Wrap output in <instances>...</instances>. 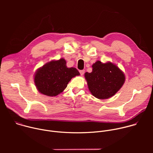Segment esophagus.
Masks as SVG:
<instances>
[{
  "mask_svg": "<svg viewBox=\"0 0 153 153\" xmlns=\"http://www.w3.org/2000/svg\"><path fill=\"white\" fill-rule=\"evenodd\" d=\"M79 72H80V75L83 76L84 74V73H85V70H80V71H79Z\"/></svg>",
  "mask_w": 153,
  "mask_h": 153,
  "instance_id": "obj_1",
  "label": "esophagus"
}]
</instances>
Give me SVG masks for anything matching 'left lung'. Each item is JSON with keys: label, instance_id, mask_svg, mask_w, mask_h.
I'll return each instance as SVG.
<instances>
[{"label": "left lung", "instance_id": "1", "mask_svg": "<svg viewBox=\"0 0 153 153\" xmlns=\"http://www.w3.org/2000/svg\"><path fill=\"white\" fill-rule=\"evenodd\" d=\"M91 73H85V77L91 93L99 99L113 96L123 85L125 77L123 73L111 62L97 61L92 65Z\"/></svg>", "mask_w": 153, "mask_h": 153}]
</instances>
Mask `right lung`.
<instances>
[{"label": "right lung", "instance_id": "add662e5", "mask_svg": "<svg viewBox=\"0 0 153 153\" xmlns=\"http://www.w3.org/2000/svg\"><path fill=\"white\" fill-rule=\"evenodd\" d=\"M66 63V60L62 58L49 62L37 70L34 83L40 93L56 96L67 88L73 77L80 75L76 68H67Z\"/></svg>", "mask_w": 153, "mask_h": 153}]
</instances>
